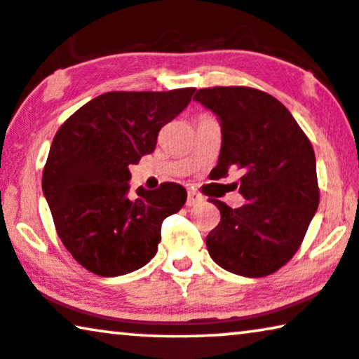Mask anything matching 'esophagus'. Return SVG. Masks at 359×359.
<instances>
[{"label":"esophagus","mask_w":359,"mask_h":359,"mask_svg":"<svg viewBox=\"0 0 359 359\" xmlns=\"http://www.w3.org/2000/svg\"><path fill=\"white\" fill-rule=\"evenodd\" d=\"M201 201H203V196L196 194V191H189V195H187V206H196Z\"/></svg>","instance_id":"1"}]
</instances>
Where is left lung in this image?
I'll return each mask as SVG.
<instances>
[{
  "label": "left lung",
  "instance_id": "8db88e82",
  "mask_svg": "<svg viewBox=\"0 0 359 359\" xmlns=\"http://www.w3.org/2000/svg\"><path fill=\"white\" fill-rule=\"evenodd\" d=\"M194 100L218 115L223 143L218 177L241 169L231 208L211 198L221 221L206 236L210 257L231 273L262 278L275 273L299 249L319 206L316 154L285 105L264 90L229 86L198 89Z\"/></svg>",
  "mask_w": 359,
  "mask_h": 359
}]
</instances>
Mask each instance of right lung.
I'll list each match as a JSON object with an SVG mask.
<instances>
[{
	"instance_id": "obj_1",
	"label": "right lung",
	"mask_w": 359,
	"mask_h": 359,
	"mask_svg": "<svg viewBox=\"0 0 359 359\" xmlns=\"http://www.w3.org/2000/svg\"><path fill=\"white\" fill-rule=\"evenodd\" d=\"M194 88L100 94L55 135L42 190L63 245L99 276L127 275L158 252L161 226L187 191L174 182L130 194V164L156 148L159 130L189 105Z\"/></svg>"
}]
</instances>
